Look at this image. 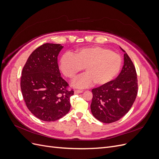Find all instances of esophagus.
<instances>
[{
    "label": "esophagus",
    "instance_id": "esophagus-1",
    "mask_svg": "<svg viewBox=\"0 0 159 159\" xmlns=\"http://www.w3.org/2000/svg\"><path fill=\"white\" fill-rule=\"evenodd\" d=\"M82 92H83L82 90L77 89V90H75V91H74V93H75V94H78V93H82Z\"/></svg>",
    "mask_w": 159,
    "mask_h": 159
}]
</instances>
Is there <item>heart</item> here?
Returning a JSON list of instances; mask_svg holds the SVG:
<instances>
[{"mask_svg":"<svg viewBox=\"0 0 159 159\" xmlns=\"http://www.w3.org/2000/svg\"><path fill=\"white\" fill-rule=\"evenodd\" d=\"M121 57L117 53L100 46L77 50L74 54L66 53L60 61V69L66 78L73 80L84 68L85 74L75 81V87L85 88L93 83L106 84L121 70Z\"/></svg>","mask_w":159,"mask_h":159,"instance_id":"obj_1","label":"heart"}]
</instances>
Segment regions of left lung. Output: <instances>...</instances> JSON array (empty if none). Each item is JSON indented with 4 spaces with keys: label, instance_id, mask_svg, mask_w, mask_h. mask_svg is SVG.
I'll return each instance as SVG.
<instances>
[{
    "label": "left lung",
    "instance_id": "1",
    "mask_svg": "<svg viewBox=\"0 0 159 159\" xmlns=\"http://www.w3.org/2000/svg\"><path fill=\"white\" fill-rule=\"evenodd\" d=\"M124 65L116 79L92 89L91 111L95 118L105 123L118 121L125 115L136 99L138 81L135 68L127 53Z\"/></svg>",
    "mask_w": 159,
    "mask_h": 159
}]
</instances>
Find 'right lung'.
Wrapping results in <instances>:
<instances>
[{
    "label": "right lung",
    "instance_id": "1",
    "mask_svg": "<svg viewBox=\"0 0 159 159\" xmlns=\"http://www.w3.org/2000/svg\"><path fill=\"white\" fill-rule=\"evenodd\" d=\"M64 46L46 43L28 57L22 71L20 88L30 111L44 121H54L70 109L73 90L61 78L57 56Z\"/></svg>",
    "mask_w": 159,
    "mask_h": 159
}]
</instances>
